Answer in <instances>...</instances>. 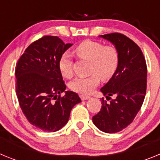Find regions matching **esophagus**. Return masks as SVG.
<instances>
[{
    "mask_svg": "<svg viewBox=\"0 0 160 160\" xmlns=\"http://www.w3.org/2000/svg\"><path fill=\"white\" fill-rule=\"evenodd\" d=\"M80 98H81V99L83 100V101H84V100H87V99H89V98H90V96L83 95V94H81V95H80Z\"/></svg>",
    "mask_w": 160,
    "mask_h": 160,
    "instance_id": "34e87169",
    "label": "esophagus"
}]
</instances>
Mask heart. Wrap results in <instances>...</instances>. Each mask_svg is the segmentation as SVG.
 <instances>
[{"instance_id": "heart-1", "label": "heart", "mask_w": 160, "mask_h": 160, "mask_svg": "<svg viewBox=\"0 0 160 160\" xmlns=\"http://www.w3.org/2000/svg\"><path fill=\"white\" fill-rule=\"evenodd\" d=\"M74 53L78 58L90 61V73H92L88 77L76 78L70 82V88L80 94H90L99 84L100 78L104 81L111 79L119 64L118 49L101 42L84 41L74 48ZM58 65L63 77H71L73 60L69 52H64L61 55Z\"/></svg>"}]
</instances>
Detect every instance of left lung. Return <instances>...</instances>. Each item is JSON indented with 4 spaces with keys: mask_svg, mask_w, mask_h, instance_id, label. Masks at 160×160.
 <instances>
[{
    "mask_svg": "<svg viewBox=\"0 0 160 160\" xmlns=\"http://www.w3.org/2000/svg\"><path fill=\"white\" fill-rule=\"evenodd\" d=\"M100 37L112 42L119 53V64L114 75L101 89V110L93 116V122L102 131L116 133L133 122L140 110L147 90V64L139 46L119 32ZM116 98L111 100V96Z\"/></svg>",
    "mask_w": 160,
    "mask_h": 160,
    "instance_id": "1",
    "label": "left lung"
}]
</instances>
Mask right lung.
Masks as SVG:
<instances>
[{"mask_svg": "<svg viewBox=\"0 0 160 160\" xmlns=\"http://www.w3.org/2000/svg\"><path fill=\"white\" fill-rule=\"evenodd\" d=\"M72 44L57 36H43L30 44L15 70L16 93L24 115L32 125L54 132L67 123L72 108L81 102L66 87L58 69L61 55Z\"/></svg>", "mask_w": 160, "mask_h": 160, "instance_id": "add662e5", "label": "right lung"}]
</instances>
